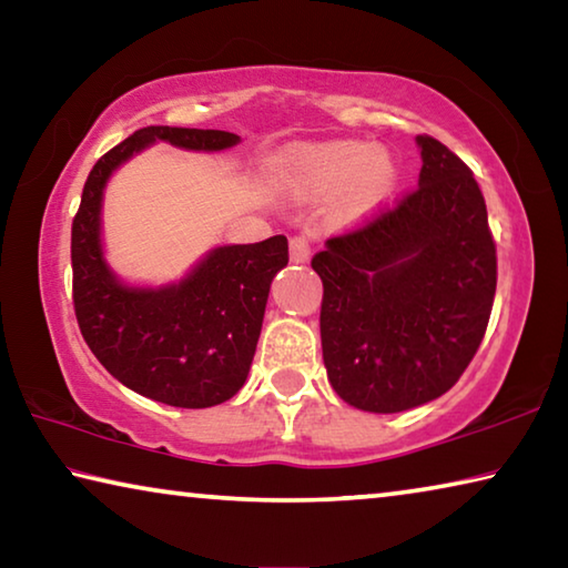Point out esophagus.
Returning a JSON list of instances; mask_svg holds the SVG:
<instances>
[{
  "mask_svg": "<svg viewBox=\"0 0 568 568\" xmlns=\"http://www.w3.org/2000/svg\"><path fill=\"white\" fill-rule=\"evenodd\" d=\"M291 261L297 265H305L307 261H311V243H307V237L291 240Z\"/></svg>",
  "mask_w": 568,
  "mask_h": 568,
  "instance_id": "1",
  "label": "esophagus"
}]
</instances>
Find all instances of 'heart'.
<instances>
[{
    "mask_svg": "<svg viewBox=\"0 0 568 568\" xmlns=\"http://www.w3.org/2000/svg\"><path fill=\"white\" fill-rule=\"evenodd\" d=\"M285 185L305 200H333V223L345 230L368 223L396 187V165L368 142H331L287 162Z\"/></svg>",
    "mask_w": 568,
    "mask_h": 568,
    "instance_id": "heart-1",
    "label": "heart"
}]
</instances>
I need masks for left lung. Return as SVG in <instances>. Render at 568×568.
Listing matches in <instances>:
<instances>
[{
  "instance_id": "8db88e82",
  "label": "left lung",
  "mask_w": 568,
  "mask_h": 568,
  "mask_svg": "<svg viewBox=\"0 0 568 568\" xmlns=\"http://www.w3.org/2000/svg\"><path fill=\"white\" fill-rule=\"evenodd\" d=\"M416 145L418 190L313 257L328 381L368 413L444 396L476 355L496 295V245L478 182L438 140L418 134Z\"/></svg>"
}]
</instances>
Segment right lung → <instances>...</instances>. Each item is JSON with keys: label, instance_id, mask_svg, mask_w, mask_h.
<instances>
[{"label": "right lung", "instance_id": "right-lung-1", "mask_svg": "<svg viewBox=\"0 0 568 568\" xmlns=\"http://www.w3.org/2000/svg\"><path fill=\"white\" fill-rule=\"evenodd\" d=\"M158 142L220 152L240 138L223 130L142 128L98 160L72 223L74 313L90 351L122 386L175 408H210L245 386L271 283L287 265V240L217 245L172 283L122 281L104 255V190L114 170Z\"/></svg>", "mask_w": 568, "mask_h": 568}]
</instances>
